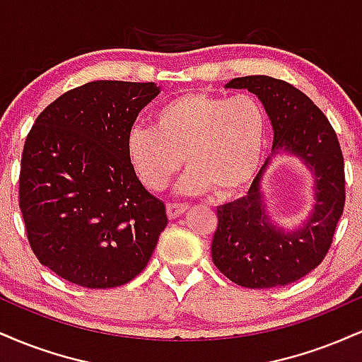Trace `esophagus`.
Instances as JSON below:
<instances>
[{
	"instance_id": "esophagus-1",
	"label": "esophagus",
	"mask_w": 362,
	"mask_h": 362,
	"mask_svg": "<svg viewBox=\"0 0 362 362\" xmlns=\"http://www.w3.org/2000/svg\"><path fill=\"white\" fill-rule=\"evenodd\" d=\"M189 209L185 204H175V202H168L167 204V214L170 219H175L178 216H182L185 211Z\"/></svg>"
}]
</instances>
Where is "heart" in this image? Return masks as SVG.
Here are the masks:
<instances>
[{"label":"heart","instance_id":"b5f03b06","mask_svg":"<svg viewBox=\"0 0 362 362\" xmlns=\"http://www.w3.org/2000/svg\"><path fill=\"white\" fill-rule=\"evenodd\" d=\"M267 119L250 95L228 98L204 91L178 95L153 115V129L132 127L126 155L139 182L160 192L180 172L185 194L213 190L218 197L242 192L259 170Z\"/></svg>","mask_w":362,"mask_h":362}]
</instances>
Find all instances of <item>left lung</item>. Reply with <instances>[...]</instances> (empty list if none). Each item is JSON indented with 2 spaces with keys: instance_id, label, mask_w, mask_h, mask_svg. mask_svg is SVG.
<instances>
[{
  "instance_id": "obj_1",
  "label": "left lung",
  "mask_w": 362,
  "mask_h": 362,
  "mask_svg": "<svg viewBox=\"0 0 362 362\" xmlns=\"http://www.w3.org/2000/svg\"><path fill=\"white\" fill-rule=\"evenodd\" d=\"M226 88H245L260 98L272 122L274 151L293 153L313 172L315 206L296 231L269 221L260 190L267 160L245 197L218 207L211 255L223 276L243 288L291 284L322 264L334 240L346 204L342 149L325 114L289 83L257 74L235 78Z\"/></svg>"
}]
</instances>
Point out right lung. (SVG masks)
Segmentation results:
<instances>
[{"label": "right lung", "mask_w": 362, "mask_h": 362, "mask_svg": "<svg viewBox=\"0 0 362 362\" xmlns=\"http://www.w3.org/2000/svg\"><path fill=\"white\" fill-rule=\"evenodd\" d=\"M158 93L155 83H86L45 107L28 132L20 211L32 252L62 279L117 288L151 259L167 209L129 165L126 139Z\"/></svg>", "instance_id": "1"}]
</instances>
